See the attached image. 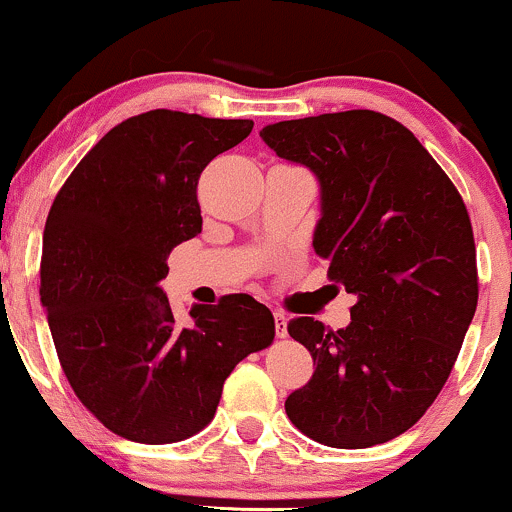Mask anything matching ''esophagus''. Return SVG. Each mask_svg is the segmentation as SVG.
<instances>
[{
    "instance_id": "obj_1",
    "label": "esophagus",
    "mask_w": 512,
    "mask_h": 512,
    "mask_svg": "<svg viewBox=\"0 0 512 512\" xmlns=\"http://www.w3.org/2000/svg\"><path fill=\"white\" fill-rule=\"evenodd\" d=\"M286 325H289V317H286L284 310H274L276 337H286V334H289V330H286Z\"/></svg>"
}]
</instances>
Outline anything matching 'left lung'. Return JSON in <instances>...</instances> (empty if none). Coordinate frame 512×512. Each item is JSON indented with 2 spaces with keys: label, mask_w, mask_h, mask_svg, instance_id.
<instances>
[{
  "label": "left lung",
  "mask_w": 512,
  "mask_h": 512,
  "mask_svg": "<svg viewBox=\"0 0 512 512\" xmlns=\"http://www.w3.org/2000/svg\"><path fill=\"white\" fill-rule=\"evenodd\" d=\"M276 156L320 180L313 248L358 301L344 330L293 317L315 373L286 399L291 424L358 450L409 431L436 402L479 301L462 195L402 122L344 110L262 127Z\"/></svg>",
  "instance_id": "obj_1"
}]
</instances>
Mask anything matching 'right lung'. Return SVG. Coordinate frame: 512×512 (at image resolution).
Listing matches in <instances>:
<instances>
[{"label": "right lung", "instance_id": "right-lung-1", "mask_svg": "<svg viewBox=\"0 0 512 512\" xmlns=\"http://www.w3.org/2000/svg\"><path fill=\"white\" fill-rule=\"evenodd\" d=\"M252 120L149 110L110 129L52 202L40 303L79 402L108 431L178 443L214 419L231 370L272 344L274 317L248 293L195 305L180 325L158 281L202 231L197 182Z\"/></svg>", "mask_w": 512, "mask_h": 512}]
</instances>
